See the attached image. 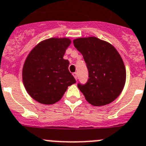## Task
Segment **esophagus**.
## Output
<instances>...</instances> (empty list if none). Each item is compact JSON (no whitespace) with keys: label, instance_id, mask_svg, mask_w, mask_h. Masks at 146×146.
<instances>
[{"label":"esophagus","instance_id":"1","mask_svg":"<svg viewBox=\"0 0 146 146\" xmlns=\"http://www.w3.org/2000/svg\"><path fill=\"white\" fill-rule=\"evenodd\" d=\"M73 76H74V77L75 80H77V77H78V76H77V72H74V73H73Z\"/></svg>","mask_w":146,"mask_h":146}]
</instances>
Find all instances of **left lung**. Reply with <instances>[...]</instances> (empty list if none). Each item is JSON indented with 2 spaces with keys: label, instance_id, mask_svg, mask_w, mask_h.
I'll return each mask as SVG.
<instances>
[{
  "label": "left lung",
  "instance_id": "1",
  "mask_svg": "<svg viewBox=\"0 0 146 146\" xmlns=\"http://www.w3.org/2000/svg\"><path fill=\"white\" fill-rule=\"evenodd\" d=\"M74 47L82 53L88 70L85 84H77L85 99L95 106L114 101L122 91L126 70L122 58L116 48L97 37L77 38Z\"/></svg>",
  "mask_w": 146,
  "mask_h": 146
}]
</instances>
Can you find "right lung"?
<instances>
[{
  "label": "right lung",
  "instance_id": "add662e5",
  "mask_svg": "<svg viewBox=\"0 0 146 146\" xmlns=\"http://www.w3.org/2000/svg\"><path fill=\"white\" fill-rule=\"evenodd\" d=\"M71 43L69 38H50L37 44L28 55L22 71L23 83L33 99L53 104L76 82L69 72V61L64 55Z\"/></svg>",
  "mask_w": 146,
  "mask_h": 146
}]
</instances>
